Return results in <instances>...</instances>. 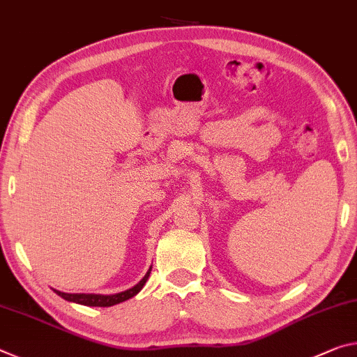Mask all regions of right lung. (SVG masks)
<instances>
[{"instance_id": "add662e5", "label": "right lung", "mask_w": 357, "mask_h": 357, "mask_svg": "<svg viewBox=\"0 0 357 357\" xmlns=\"http://www.w3.org/2000/svg\"><path fill=\"white\" fill-rule=\"evenodd\" d=\"M150 271L151 267L149 268V272L145 273V277L140 280V282L132 286L131 289H126L123 293H119V294H110V296H104V294H68V293H61V291H56L54 289L55 293L63 297V299H66L69 302H75V303H82V305H89V307H112L115 303H120V302H125L128 299H131V297L136 296L140 289L144 288V284L147 283V280L150 277Z\"/></svg>"}]
</instances>
